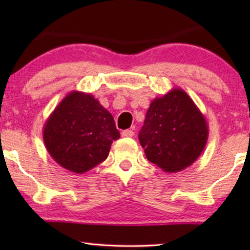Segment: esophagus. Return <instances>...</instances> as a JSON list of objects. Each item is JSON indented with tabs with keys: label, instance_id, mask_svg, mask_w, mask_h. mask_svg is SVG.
Listing matches in <instances>:
<instances>
[{
	"label": "esophagus",
	"instance_id": "esophagus-1",
	"mask_svg": "<svg viewBox=\"0 0 250 250\" xmlns=\"http://www.w3.org/2000/svg\"><path fill=\"white\" fill-rule=\"evenodd\" d=\"M121 135L124 138H131V137H133V135H134V132L132 130H124L121 132Z\"/></svg>",
	"mask_w": 250,
	"mask_h": 250
}]
</instances>
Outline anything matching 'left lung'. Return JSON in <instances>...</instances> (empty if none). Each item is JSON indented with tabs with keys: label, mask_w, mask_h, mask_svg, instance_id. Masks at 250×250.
Instances as JSON below:
<instances>
[{
	"label": "left lung",
	"mask_w": 250,
	"mask_h": 250,
	"mask_svg": "<svg viewBox=\"0 0 250 250\" xmlns=\"http://www.w3.org/2000/svg\"><path fill=\"white\" fill-rule=\"evenodd\" d=\"M207 139L208 125L204 115L181 88L152 100L139 133L146 159L167 173L192 166Z\"/></svg>",
	"instance_id": "obj_1"
}]
</instances>
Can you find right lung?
<instances>
[{
  "mask_svg": "<svg viewBox=\"0 0 250 250\" xmlns=\"http://www.w3.org/2000/svg\"><path fill=\"white\" fill-rule=\"evenodd\" d=\"M120 138L111 113L91 94L70 91L43 128L46 150L62 167L83 174L103 162Z\"/></svg>",
  "mask_w": 250,
  "mask_h": 250,
  "instance_id": "add662e5",
  "label": "right lung"
}]
</instances>
